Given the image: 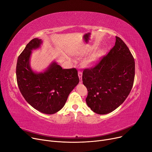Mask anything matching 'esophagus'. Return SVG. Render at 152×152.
Wrapping results in <instances>:
<instances>
[{
    "label": "esophagus",
    "mask_w": 152,
    "mask_h": 152,
    "mask_svg": "<svg viewBox=\"0 0 152 152\" xmlns=\"http://www.w3.org/2000/svg\"><path fill=\"white\" fill-rule=\"evenodd\" d=\"M82 76H83V73L81 71H78V76L79 77V83H83V80H82Z\"/></svg>",
    "instance_id": "1"
}]
</instances>
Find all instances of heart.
Segmentation results:
<instances>
[{"label":"heart","mask_w":152,"mask_h":152,"mask_svg":"<svg viewBox=\"0 0 152 152\" xmlns=\"http://www.w3.org/2000/svg\"><path fill=\"white\" fill-rule=\"evenodd\" d=\"M94 61V60H89L88 61V63H93Z\"/></svg>","instance_id":"obj_1"}]
</instances>
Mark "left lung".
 I'll use <instances>...</instances> for the list:
<instances>
[{"label":"left lung","instance_id":"8db88e82","mask_svg":"<svg viewBox=\"0 0 152 152\" xmlns=\"http://www.w3.org/2000/svg\"><path fill=\"white\" fill-rule=\"evenodd\" d=\"M135 61L129 48L116 36L115 46L94 66L86 68L83 82L88 91L87 105L99 115L120 106L133 86Z\"/></svg>","mask_w":152,"mask_h":152}]
</instances>
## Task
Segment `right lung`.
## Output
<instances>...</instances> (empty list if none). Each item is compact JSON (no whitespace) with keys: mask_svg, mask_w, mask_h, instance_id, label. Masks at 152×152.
Masks as SVG:
<instances>
[{"mask_svg":"<svg viewBox=\"0 0 152 152\" xmlns=\"http://www.w3.org/2000/svg\"><path fill=\"white\" fill-rule=\"evenodd\" d=\"M41 44V39H32L20 55L17 81L22 95L30 105L40 112L52 115L64 107L79 79L76 68L62 69L55 61L44 73H34L30 67V56L31 51Z\"/></svg>","mask_w":152,"mask_h":152,"instance_id":"add662e5","label":"right lung"}]
</instances>
